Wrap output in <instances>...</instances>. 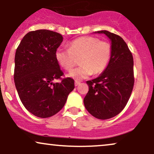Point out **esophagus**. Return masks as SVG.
I'll use <instances>...</instances> for the list:
<instances>
[{
  "label": "esophagus",
  "mask_w": 154,
  "mask_h": 154,
  "mask_svg": "<svg viewBox=\"0 0 154 154\" xmlns=\"http://www.w3.org/2000/svg\"><path fill=\"white\" fill-rule=\"evenodd\" d=\"M80 82H79V81H77V80H75V86H78L79 85H80Z\"/></svg>",
  "instance_id": "34e87169"
}]
</instances>
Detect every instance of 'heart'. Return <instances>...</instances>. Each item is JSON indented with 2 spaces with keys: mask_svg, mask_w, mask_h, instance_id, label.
I'll list each match as a JSON object with an SVG mask.
<instances>
[{
  "mask_svg": "<svg viewBox=\"0 0 154 154\" xmlns=\"http://www.w3.org/2000/svg\"><path fill=\"white\" fill-rule=\"evenodd\" d=\"M112 54L111 44L95 37H81L69 44V49L58 48L55 52L56 61L63 69H72L77 59L80 66L72 70L69 76L77 80L86 79L92 74L98 75L106 69Z\"/></svg>",
  "mask_w": 154,
  "mask_h": 154,
  "instance_id": "b5f03b06",
  "label": "heart"
}]
</instances>
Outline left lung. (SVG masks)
I'll use <instances>...</instances> for the list:
<instances>
[{"instance_id":"8db88e82","label":"left lung","mask_w":154,"mask_h":154,"mask_svg":"<svg viewBox=\"0 0 154 154\" xmlns=\"http://www.w3.org/2000/svg\"><path fill=\"white\" fill-rule=\"evenodd\" d=\"M110 39L112 54L106 69L97 78L87 81L89 91L84 98L88 112L99 119L119 114L128 103L134 85L133 57L119 35L106 30L95 32Z\"/></svg>"}]
</instances>
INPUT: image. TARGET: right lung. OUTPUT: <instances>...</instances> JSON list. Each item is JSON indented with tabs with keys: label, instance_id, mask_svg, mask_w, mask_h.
<instances>
[{
	"label": "right lung",
	"instance_id": "obj_1",
	"mask_svg": "<svg viewBox=\"0 0 154 154\" xmlns=\"http://www.w3.org/2000/svg\"><path fill=\"white\" fill-rule=\"evenodd\" d=\"M62 41L59 33L38 29L24 35L16 51V88L26 110L38 117L57 114L75 88V81L70 77L54 82L63 75L55 58Z\"/></svg>",
	"mask_w": 154,
	"mask_h": 154
}]
</instances>
